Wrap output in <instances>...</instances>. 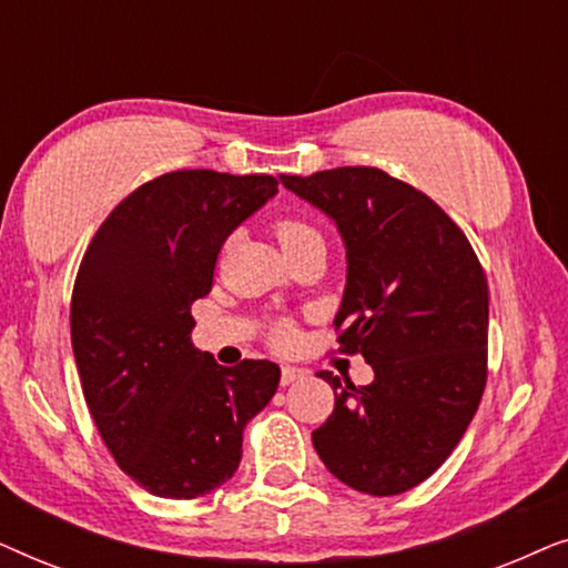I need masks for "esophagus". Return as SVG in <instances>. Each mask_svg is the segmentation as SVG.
<instances>
[{
	"label": "esophagus",
	"instance_id": "1",
	"mask_svg": "<svg viewBox=\"0 0 568 568\" xmlns=\"http://www.w3.org/2000/svg\"><path fill=\"white\" fill-rule=\"evenodd\" d=\"M305 377V369H297V367H282V385H292L297 383V379Z\"/></svg>",
	"mask_w": 568,
	"mask_h": 568
}]
</instances>
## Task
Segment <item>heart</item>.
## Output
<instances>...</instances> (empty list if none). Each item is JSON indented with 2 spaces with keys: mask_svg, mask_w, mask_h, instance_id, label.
<instances>
[{
  "mask_svg": "<svg viewBox=\"0 0 568 568\" xmlns=\"http://www.w3.org/2000/svg\"><path fill=\"white\" fill-rule=\"evenodd\" d=\"M274 235H276L278 245H282V251L286 255V253H292L294 247H300V245L310 243V240L321 237V232H317L313 224H307L302 220H278L274 224ZM292 336H294V331H292L290 323H278L276 325V331H274L276 344L286 346L292 341Z\"/></svg>",
  "mask_w": 568,
  "mask_h": 568,
  "instance_id": "obj_1",
  "label": "heart"
}]
</instances>
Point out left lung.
Instances as JSON below:
<instances>
[{
    "mask_svg": "<svg viewBox=\"0 0 568 568\" xmlns=\"http://www.w3.org/2000/svg\"><path fill=\"white\" fill-rule=\"evenodd\" d=\"M328 214L346 245L338 344L369 385L317 372L336 406L313 432L333 476L372 496L408 491L463 439L486 387L488 286L463 230L414 185L377 168L278 175Z\"/></svg>",
    "mask_w": 568,
    "mask_h": 568,
    "instance_id": "1",
    "label": "left lung"
}]
</instances>
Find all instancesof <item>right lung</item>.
<instances>
[{"label": "right lung", "instance_id": "add662e5", "mask_svg": "<svg viewBox=\"0 0 568 568\" xmlns=\"http://www.w3.org/2000/svg\"><path fill=\"white\" fill-rule=\"evenodd\" d=\"M278 191L271 175L175 170L108 214L77 271L72 348L82 393L119 468L162 499L235 476L243 429L274 398L268 359L222 367L191 341L230 232Z\"/></svg>", "mask_w": 568, "mask_h": 568}]
</instances>
